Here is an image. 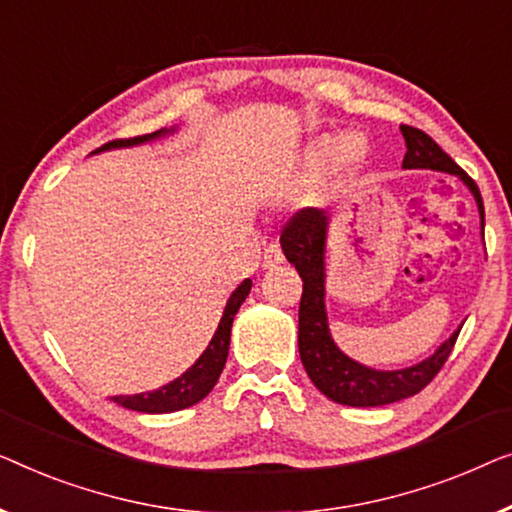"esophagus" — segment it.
I'll use <instances>...</instances> for the list:
<instances>
[{"instance_id": "obj_1", "label": "esophagus", "mask_w": 512, "mask_h": 512, "mask_svg": "<svg viewBox=\"0 0 512 512\" xmlns=\"http://www.w3.org/2000/svg\"><path fill=\"white\" fill-rule=\"evenodd\" d=\"M283 259H285V255H283V250H280L278 243H269V246L264 248V266H266V269L283 264Z\"/></svg>"}]
</instances>
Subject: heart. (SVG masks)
Segmentation results:
<instances>
[{
    "label": "heart",
    "instance_id": "heart-1",
    "mask_svg": "<svg viewBox=\"0 0 512 512\" xmlns=\"http://www.w3.org/2000/svg\"><path fill=\"white\" fill-rule=\"evenodd\" d=\"M366 160V141L357 134H322L308 143L299 157L297 176L299 181L311 183L327 174L331 167L343 164L348 171H355Z\"/></svg>",
    "mask_w": 512,
    "mask_h": 512
}]
</instances>
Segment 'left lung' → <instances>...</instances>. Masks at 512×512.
<instances>
[{
	"instance_id": "left-lung-1",
	"label": "left lung",
	"mask_w": 512,
	"mask_h": 512,
	"mask_svg": "<svg viewBox=\"0 0 512 512\" xmlns=\"http://www.w3.org/2000/svg\"><path fill=\"white\" fill-rule=\"evenodd\" d=\"M406 139V157L403 169H434L462 178L469 187L480 211V222L485 227V206L478 185L441 146L424 134L422 129L401 125ZM329 215L322 208H301L287 220L280 234V246L287 262L294 264L299 278L304 280V292L299 301V355L301 364L313 380V385L327 399L343 406L369 408L385 406L413 397L427 387L445 359L450 357L459 329L424 362L399 371H376L343 355L329 334L325 311V246H327Z\"/></svg>"
}]
</instances>
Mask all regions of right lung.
<instances>
[{
    "label": "right lung",
    "instance_id": "add662e5",
    "mask_svg": "<svg viewBox=\"0 0 512 512\" xmlns=\"http://www.w3.org/2000/svg\"><path fill=\"white\" fill-rule=\"evenodd\" d=\"M171 132H174V127L157 129V132H153V134L134 136V139H115V141L104 143L102 148L95 150V153H102V150H111V148L139 146V143L162 139V136H167ZM250 287H253V280L246 278L232 292V297H229V301H227L225 313H222L220 325H218V329H215L211 343L206 345V350L201 352V357L183 373L181 378L171 380L169 385L160 387V390L134 394V397H125V394H120V397H111V401L120 403L122 408L139 410V413H174V410L190 408V406H194V403H199L201 399H204L206 394L213 390L215 383H218L222 369H225L234 315L241 308L243 301H246V297L250 294Z\"/></svg>",
    "mask_w": 512,
    "mask_h": 512
}]
</instances>
